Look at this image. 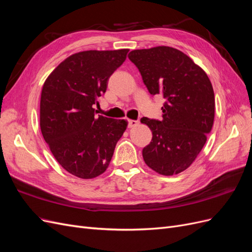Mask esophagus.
<instances>
[{
	"mask_svg": "<svg viewBox=\"0 0 252 252\" xmlns=\"http://www.w3.org/2000/svg\"><path fill=\"white\" fill-rule=\"evenodd\" d=\"M139 125V121H135V120H129L128 121V127L129 128H132Z\"/></svg>",
	"mask_w": 252,
	"mask_h": 252,
	"instance_id": "esophagus-1",
	"label": "esophagus"
}]
</instances>
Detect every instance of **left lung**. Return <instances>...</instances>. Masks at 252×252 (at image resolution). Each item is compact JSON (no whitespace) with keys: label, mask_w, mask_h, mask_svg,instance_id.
I'll return each instance as SVG.
<instances>
[{"label":"left lung","mask_w":252,"mask_h":252,"mask_svg":"<svg viewBox=\"0 0 252 252\" xmlns=\"http://www.w3.org/2000/svg\"><path fill=\"white\" fill-rule=\"evenodd\" d=\"M129 60L138 67L151 95L162 94L161 121L142 118L152 131L143 158L163 175L186 170L207 141L215 120V94L207 74L182 51L158 46L132 50Z\"/></svg>","instance_id":"8db88e82"}]
</instances>
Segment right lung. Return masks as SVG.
Listing matches in <instances>:
<instances>
[{
    "instance_id": "1",
    "label": "right lung",
    "mask_w": 252,
    "mask_h": 252,
    "mask_svg": "<svg viewBox=\"0 0 252 252\" xmlns=\"http://www.w3.org/2000/svg\"><path fill=\"white\" fill-rule=\"evenodd\" d=\"M129 49L88 50L63 61L45 81L40 105L43 138L59 164L81 179L102 174L111 161L125 120L98 116L94 105Z\"/></svg>"
}]
</instances>
